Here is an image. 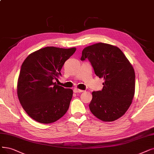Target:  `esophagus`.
Returning <instances> with one entry per match:
<instances>
[{"label": "esophagus", "mask_w": 154, "mask_h": 154, "mask_svg": "<svg viewBox=\"0 0 154 154\" xmlns=\"http://www.w3.org/2000/svg\"><path fill=\"white\" fill-rule=\"evenodd\" d=\"M73 91L74 93H81V92H83L84 91L82 90H79V89H78V88H75L73 90Z\"/></svg>", "instance_id": "34e87169"}]
</instances>
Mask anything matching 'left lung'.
Here are the masks:
<instances>
[{
	"mask_svg": "<svg viewBox=\"0 0 154 154\" xmlns=\"http://www.w3.org/2000/svg\"><path fill=\"white\" fill-rule=\"evenodd\" d=\"M88 59L95 75L103 78V88L92 92L90 111L103 121L123 116L131 104L135 90L133 66L120 49L103 43L85 47L81 60Z\"/></svg>",
	"mask_w": 154,
	"mask_h": 154,
	"instance_id": "obj_1",
	"label": "left lung"
}]
</instances>
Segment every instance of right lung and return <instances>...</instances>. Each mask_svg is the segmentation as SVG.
<instances>
[{"instance_id":"obj_1","label":"right lung","mask_w":154,"mask_h":154,"mask_svg":"<svg viewBox=\"0 0 154 154\" xmlns=\"http://www.w3.org/2000/svg\"><path fill=\"white\" fill-rule=\"evenodd\" d=\"M76 48L46 47L24 60L17 82V96L24 110L40 123L56 122L66 113L72 90L57 85L60 70Z\"/></svg>"}]
</instances>
